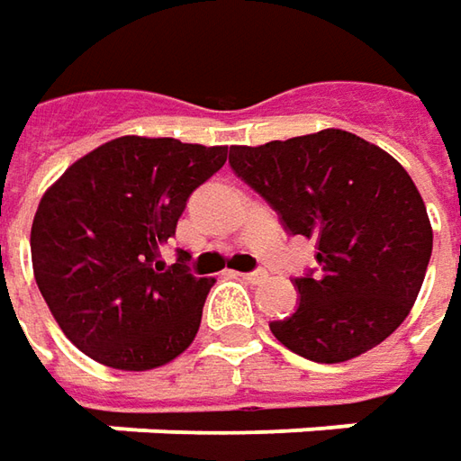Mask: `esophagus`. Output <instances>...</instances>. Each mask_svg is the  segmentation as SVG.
<instances>
[{"label": "esophagus", "mask_w": 461, "mask_h": 461, "mask_svg": "<svg viewBox=\"0 0 461 461\" xmlns=\"http://www.w3.org/2000/svg\"><path fill=\"white\" fill-rule=\"evenodd\" d=\"M240 276H243L246 282H254V285H257L261 279H267V272H264V269H257V272H243Z\"/></svg>", "instance_id": "1"}]
</instances>
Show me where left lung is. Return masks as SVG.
<instances>
[{
  "mask_svg": "<svg viewBox=\"0 0 461 461\" xmlns=\"http://www.w3.org/2000/svg\"><path fill=\"white\" fill-rule=\"evenodd\" d=\"M228 164L290 236L318 249V272L294 276L297 310L269 323L276 341L321 364L382 344L413 308L434 246L408 171L380 146L336 128L230 146Z\"/></svg>",
  "mask_w": 461,
  "mask_h": 461,
  "instance_id": "1",
  "label": "left lung"
}]
</instances>
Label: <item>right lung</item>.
<instances>
[{
	"label": "right lung",
	"instance_id": "add662e5",
	"mask_svg": "<svg viewBox=\"0 0 461 461\" xmlns=\"http://www.w3.org/2000/svg\"><path fill=\"white\" fill-rule=\"evenodd\" d=\"M225 146L122 135L63 171L38 204L30 251L38 290L66 339L95 362L143 372L194 341L215 279L167 267L189 194L225 164Z\"/></svg>",
	"mask_w": 461,
	"mask_h": 461
}]
</instances>
